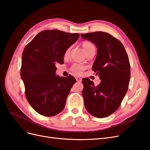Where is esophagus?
<instances>
[{
  "label": "esophagus",
  "instance_id": "1",
  "mask_svg": "<svg viewBox=\"0 0 150 150\" xmlns=\"http://www.w3.org/2000/svg\"><path fill=\"white\" fill-rule=\"evenodd\" d=\"M76 79L78 82H81V81H82V79H81L80 77H76Z\"/></svg>",
  "mask_w": 150,
  "mask_h": 150
}]
</instances>
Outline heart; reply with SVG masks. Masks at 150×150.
Listing matches in <instances>:
<instances>
[{
    "instance_id": "1",
    "label": "heart",
    "mask_w": 150,
    "mask_h": 150,
    "mask_svg": "<svg viewBox=\"0 0 150 150\" xmlns=\"http://www.w3.org/2000/svg\"><path fill=\"white\" fill-rule=\"evenodd\" d=\"M82 46H83V47L84 50L86 54L88 53V52H89L91 50H92L93 49H95L94 46H93V44H91V42H83ZM71 49V47H69L66 49V51H65V53H64L65 56H69V54L70 53ZM84 69H85V67L83 65L78 64V63H74V64H72V66L71 67V70L73 72H74L75 74H81Z\"/></svg>"
}]
</instances>
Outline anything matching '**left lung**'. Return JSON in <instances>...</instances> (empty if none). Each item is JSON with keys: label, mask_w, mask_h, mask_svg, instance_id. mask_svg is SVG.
<instances>
[{"label": "left lung", "mask_w": 150, "mask_h": 150, "mask_svg": "<svg viewBox=\"0 0 150 150\" xmlns=\"http://www.w3.org/2000/svg\"><path fill=\"white\" fill-rule=\"evenodd\" d=\"M97 47V56L92 69L101 83L97 86L88 78L82 82V94L86 110L103 118L115 112L128 91L130 80V64L123 45L104 32L81 34Z\"/></svg>", "instance_id": "obj_1"}]
</instances>
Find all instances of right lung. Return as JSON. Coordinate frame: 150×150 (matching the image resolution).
I'll use <instances>...</instances> for the list:
<instances>
[{
    "mask_svg": "<svg viewBox=\"0 0 150 150\" xmlns=\"http://www.w3.org/2000/svg\"><path fill=\"white\" fill-rule=\"evenodd\" d=\"M79 38L78 33L43 30L24 48L21 76L27 100L39 114L53 116L64 110L76 79L71 75L66 78L56 76V64L64 62L66 49Z\"/></svg>",
    "mask_w": 150,
    "mask_h": 150,
    "instance_id": "right-lung-1",
    "label": "right lung"
}]
</instances>
